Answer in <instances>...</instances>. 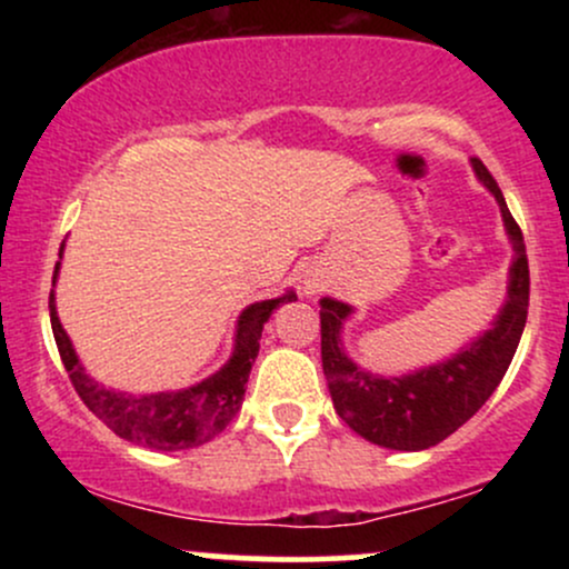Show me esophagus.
I'll list each match as a JSON object with an SVG mask.
<instances>
[{
  "mask_svg": "<svg viewBox=\"0 0 569 569\" xmlns=\"http://www.w3.org/2000/svg\"><path fill=\"white\" fill-rule=\"evenodd\" d=\"M305 293H312V286H310V283H307V286H305Z\"/></svg>",
  "mask_w": 569,
  "mask_h": 569,
  "instance_id": "34e87169",
  "label": "esophagus"
}]
</instances>
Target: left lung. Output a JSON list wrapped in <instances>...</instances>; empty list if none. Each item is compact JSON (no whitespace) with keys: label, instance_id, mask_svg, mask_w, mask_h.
I'll list each match as a JSON object with an SVG mask.
<instances>
[{"label":"left lung","instance_id":"1","mask_svg":"<svg viewBox=\"0 0 569 569\" xmlns=\"http://www.w3.org/2000/svg\"><path fill=\"white\" fill-rule=\"evenodd\" d=\"M473 171L498 200L513 246L508 297L492 329L436 367L403 377H382L363 371L345 356L339 331L352 307L329 297L321 299V361L337 415L367 441L398 452L436 447L466 426L511 367L527 323L530 264L525 238L485 162L473 160Z\"/></svg>","mask_w":569,"mask_h":569}]
</instances>
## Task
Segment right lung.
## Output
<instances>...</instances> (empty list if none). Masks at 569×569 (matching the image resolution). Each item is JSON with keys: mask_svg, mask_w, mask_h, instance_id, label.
<instances>
[{"mask_svg": "<svg viewBox=\"0 0 569 569\" xmlns=\"http://www.w3.org/2000/svg\"><path fill=\"white\" fill-rule=\"evenodd\" d=\"M63 257V243L58 251V259ZM58 267L53 272V286L58 278ZM297 299V293L289 291L278 299H264L246 307L238 318V335H234V350L230 361L221 367L217 375L187 390L176 393H149V396H130L117 393V390L103 388L96 380L84 375L80 358H77L71 339L63 331L56 312V293L50 291V326L61 352L63 367L69 371V380L74 385L77 396L82 398L98 420L107 428H112L120 439L139 447L158 449V452H179V449H192L200 443L211 441L221 430L232 422L243 407L246 382L251 375L253 361L259 356V339L272 310L283 302Z\"/></svg>", "mask_w": 569, "mask_h": 569, "instance_id": "1", "label": "right lung"}]
</instances>
